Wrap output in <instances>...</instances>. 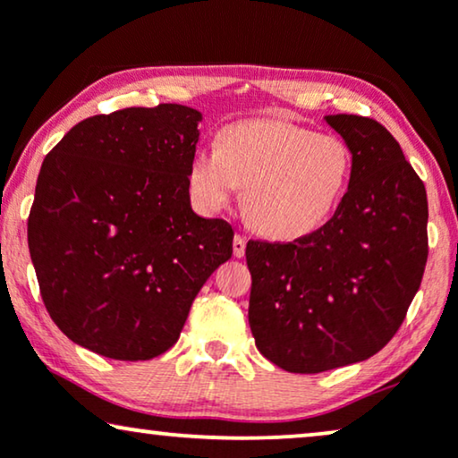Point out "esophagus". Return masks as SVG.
Masks as SVG:
<instances>
[{"mask_svg":"<svg viewBox=\"0 0 458 458\" xmlns=\"http://www.w3.org/2000/svg\"><path fill=\"white\" fill-rule=\"evenodd\" d=\"M246 237H243L242 233H235L233 237V254L237 256V259H242L243 254H246Z\"/></svg>","mask_w":458,"mask_h":458,"instance_id":"1","label":"esophagus"}]
</instances>
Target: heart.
I'll use <instances>...</instances> for the list:
<instances>
[{
	"label": "heart",
	"mask_w": 458,
	"mask_h": 458,
	"mask_svg": "<svg viewBox=\"0 0 458 458\" xmlns=\"http://www.w3.org/2000/svg\"><path fill=\"white\" fill-rule=\"evenodd\" d=\"M218 149H198L190 190L204 210L227 206L243 187V210L275 240L309 235L331 216L352 173V149L337 133L260 118L218 133Z\"/></svg>",
	"instance_id": "b5f03b06"
}]
</instances>
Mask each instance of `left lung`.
I'll use <instances>...</instances> for the list:
<instances>
[{"label":"left lung","instance_id":"left-lung-1","mask_svg":"<svg viewBox=\"0 0 458 458\" xmlns=\"http://www.w3.org/2000/svg\"><path fill=\"white\" fill-rule=\"evenodd\" d=\"M325 121L352 149L348 191L323 227L293 242L250 240V329L290 373L377 354L396 335L428 262V193L384 124Z\"/></svg>","mask_w":458,"mask_h":458}]
</instances>
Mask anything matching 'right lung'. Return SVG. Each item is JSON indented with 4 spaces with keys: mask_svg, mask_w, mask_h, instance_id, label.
<instances>
[{
    "mask_svg": "<svg viewBox=\"0 0 458 458\" xmlns=\"http://www.w3.org/2000/svg\"><path fill=\"white\" fill-rule=\"evenodd\" d=\"M202 114L181 104L85 118L41 165L29 250L43 304L74 344L116 360L174 346L233 229L190 204Z\"/></svg>",
    "mask_w": 458,
    "mask_h": 458,
    "instance_id": "add662e5",
    "label": "right lung"
}]
</instances>
